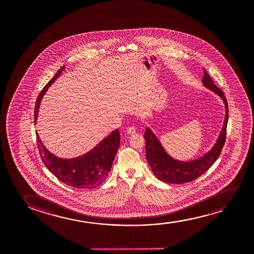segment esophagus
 Listing matches in <instances>:
<instances>
[{"label": "esophagus", "mask_w": 254, "mask_h": 254, "mask_svg": "<svg viewBox=\"0 0 254 254\" xmlns=\"http://www.w3.org/2000/svg\"><path fill=\"white\" fill-rule=\"evenodd\" d=\"M136 132V129L134 127H129L127 130V133L128 134V135H132V134H134Z\"/></svg>", "instance_id": "obj_1"}]
</instances>
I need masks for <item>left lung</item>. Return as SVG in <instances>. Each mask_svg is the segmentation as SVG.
Wrapping results in <instances>:
<instances>
[{"label": "left lung", "instance_id": "obj_1", "mask_svg": "<svg viewBox=\"0 0 254 254\" xmlns=\"http://www.w3.org/2000/svg\"><path fill=\"white\" fill-rule=\"evenodd\" d=\"M202 83L205 87L218 94L222 99L226 107V118L223 128L212 149L205 155L191 161H181L167 154L163 146L149 127L146 128L144 138L146 140V158L152 168L153 174L160 181L170 184H182L205 174L214 164L222 151L226 141V127L228 122V105L222 90L213 83V80L204 68V77Z\"/></svg>", "mask_w": 254, "mask_h": 254}]
</instances>
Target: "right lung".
<instances>
[{
  "instance_id": "add662e5",
  "label": "right lung",
  "mask_w": 254,
  "mask_h": 254,
  "mask_svg": "<svg viewBox=\"0 0 254 254\" xmlns=\"http://www.w3.org/2000/svg\"><path fill=\"white\" fill-rule=\"evenodd\" d=\"M65 68L62 66L49 83L39 94L35 102V123L43 95ZM37 146L42 162L58 180L78 189H91L99 187L108 177L120 146V131L116 129L94 148L73 159H63L50 153L43 145L36 132Z\"/></svg>"
}]
</instances>
